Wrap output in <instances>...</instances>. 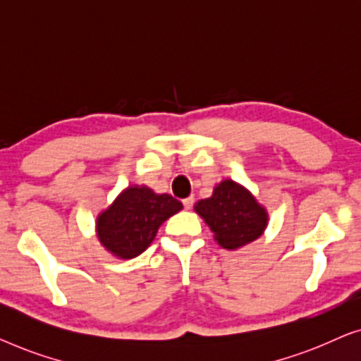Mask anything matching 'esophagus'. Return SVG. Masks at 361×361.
I'll return each mask as SVG.
<instances>
[{"label": "esophagus", "mask_w": 361, "mask_h": 361, "mask_svg": "<svg viewBox=\"0 0 361 361\" xmlns=\"http://www.w3.org/2000/svg\"><path fill=\"white\" fill-rule=\"evenodd\" d=\"M192 202H195V197L190 196V197H186V200H183V206H185V209H191Z\"/></svg>", "instance_id": "1"}]
</instances>
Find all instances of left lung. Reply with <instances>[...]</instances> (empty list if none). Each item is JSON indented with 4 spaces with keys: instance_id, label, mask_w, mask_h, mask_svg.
Masks as SVG:
<instances>
[{
    "instance_id": "left-lung-1",
    "label": "left lung",
    "mask_w": 361,
    "mask_h": 361,
    "mask_svg": "<svg viewBox=\"0 0 361 361\" xmlns=\"http://www.w3.org/2000/svg\"><path fill=\"white\" fill-rule=\"evenodd\" d=\"M195 211L226 250L248 245L262 237L268 226L265 206L245 186L229 178L217 183L211 197L197 201Z\"/></svg>"
}]
</instances>
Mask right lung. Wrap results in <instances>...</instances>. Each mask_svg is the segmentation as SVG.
<instances>
[{
    "mask_svg": "<svg viewBox=\"0 0 361 361\" xmlns=\"http://www.w3.org/2000/svg\"><path fill=\"white\" fill-rule=\"evenodd\" d=\"M183 204L145 185L128 186L96 217V237L119 260L140 255L154 242L159 227Z\"/></svg>",
    "mask_w": 361,
    "mask_h": 361,
    "instance_id": "obj_1",
    "label": "right lung"
}]
</instances>
